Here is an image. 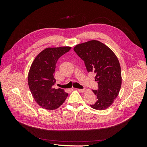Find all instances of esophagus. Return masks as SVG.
<instances>
[{
  "label": "esophagus",
  "instance_id": "1",
  "mask_svg": "<svg viewBox=\"0 0 147 147\" xmlns=\"http://www.w3.org/2000/svg\"><path fill=\"white\" fill-rule=\"evenodd\" d=\"M78 91L80 92H84L85 91V90L84 89H78Z\"/></svg>",
  "mask_w": 147,
  "mask_h": 147
}]
</instances>
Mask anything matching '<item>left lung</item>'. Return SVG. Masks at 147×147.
<instances>
[{
	"instance_id": "1",
	"label": "left lung",
	"mask_w": 147,
	"mask_h": 147,
	"mask_svg": "<svg viewBox=\"0 0 147 147\" xmlns=\"http://www.w3.org/2000/svg\"><path fill=\"white\" fill-rule=\"evenodd\" d=\"M74 50L84 61L88 72L96 75L98 89L92 90L97 97L94 104L97 110H105L118 96L121 86V67L117 56L102 42L92 40L76 45Z\"/></svg>"
}]
</instances>
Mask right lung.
<instances>
[{
  "instance_id": "obj_1",
  "label": "right lung",
  "mask_w": 147,
  "mask_h": 147,
  "mask_svg": "<svg viewBox=\"0 0 147 147\" xmlns=\"http://www.w3.org/2000/svg\"><path fill=\"white\" fill-rule=\"evenodd\" d=\"M70 49V47L45 48L36 56L30 66L29 87L35 100L43 109L53 110L59 108L68 96L63 89L54 88V74L57 60Z\"/></svg>"
}]
</instances>
